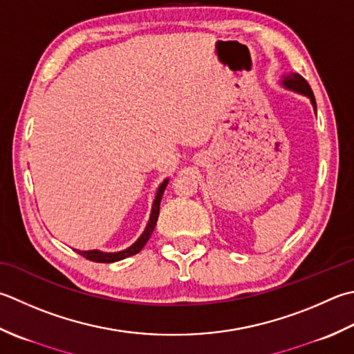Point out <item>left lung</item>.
Segmentation results:
<instances>
[{
	"label": "left lung",
	"mask_w": 354,
	"mask_h": 354,
	"mask_svg": "<svg viewBox=\"0 0 354 354\" xmlns=\"http://www.w3.org/2000/svg\"><path fill=\"white\" fill-rule=\"evenodd\" d=\"M282 86L286 88L293 90V92L297 93H302L306 95L310 98L311 104H313V107L316 110V101H315V95H313V90H311L308 82L302 78L301 75L297 73H288V75H283L282 76Z\"/></svg>",
	"instance_id": "8db88e82"
}]
</instances>
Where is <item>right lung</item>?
Here are the masks:
<instances>
[{
	"label": "right lung",
	"mask_w": 354,
	"mask_h": 354,
	"mask_svg": "<svg viewBox=\"0 0 354 354\" xmlns=\"http://www.w3.org/2000/svg\"><path fill=\"white\" fill-rule=\"evenodd\" d=\"M169 179H165V181L158 187V192H156V196L153 201V205H151V213H150V219H149V224L145 227V230L142 232V234L138 241L135 242L133 245H130L129 248L122 252H116V253H104V252H98V250H88V252H80V250H75L78 252L81 256H84L86 259L88 261H93V262H102V264H110V262H116V261H121V259H126L129 256H133L136 253H140L142 250V247L147 244L149 238L151 236V233L155 230V225H156V221L159 216V204H161V198H162V193L165 190V187H167Z\"/></svg>",
	"instance_id": "add662e5"
}]
</instances>
